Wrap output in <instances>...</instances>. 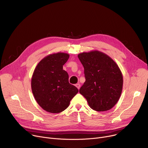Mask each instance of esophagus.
<instances>
[{
  "label": "esophagus",
  "mask_w": 148,
  "mask_h": 148,
  "mask_svg": "<svg viewBox=\"0 0 148 148\" xmlns=\"http://www.w3.org/2000/svg\"><path fill=\"white\" fill-rule=\"evenodd\" d=\"M75 86H76V87L78 89H80V85L79 84H76V85H75Z\"/></svg>",
  "instance_id": "1"
}]
</instances>
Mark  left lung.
<instances>
[{"label": "left lung", "instance_id": "1", "mask_svg": "<svg viewBox=\"0 0 148 148\" xmlns=\"http://www.w3.org/2000/svg\"><path fill=\"white\" fill-rule=\"evenodd\" d=\"M83 64L86 80L79 89L93 110H110L119 101L123 88V76L118 66L106 54L92 51L78 55Z\"/></svg>", "mask_w": 148, "mask_h": 148}]
</instances>
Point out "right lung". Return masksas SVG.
<instances>
[{
  "mask_svg": "<svg viewBox=\"0 0 148 148\" xmlns=\"http://www.w3.org/2000/svg\"><path fill=\"white\" fill-rule=\"evenodd\" d=\"M69 58V54L62 52L47 55L39 62L33 73V95L39 105L49 113L64 110L79 91L69 84L68 73L63 69Z\"/></svg>",
  "mask_w": 148,
  "mask_h": 148,
  "instance_id": "1",
  "label": "right lung"
}]
</instances>
